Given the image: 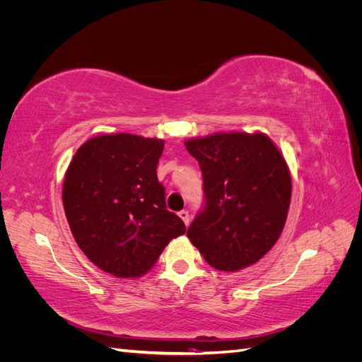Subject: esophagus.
Returning a JSON list of instances; mask_svg holds the SVG:
<instances>
[{
  "mask_svg": "<svg viewBox=\"0 0 362 362\" xmlns=\"http://www.w3.org/2000/svg\"><path fill=\"white\" fill-rule=\"evenodd\" d=\"M178 216L182 218V222H184L185 225H189V222H190V216H189V211H187V210H181V211L178 213Z\"/></svg>",
  "mask_w": 362,
  "mask_h": 362,
  "instance_id": "obj_1",
  "label": "esophagus"
}]
</instances>
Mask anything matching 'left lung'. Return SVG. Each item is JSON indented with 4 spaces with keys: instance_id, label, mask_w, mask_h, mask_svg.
Listing matches in <instances>:
<instances>
[{
    "instance_id": "left-lung-1",
    "label": "left lung",
    "mask_w": 362,
    "mask_h": 362,
    "mask_svg": "<svg viewBox=\"0 0 362 362\" xmlns=\"http://www.w3.org/2000/svg\"><path fill=\"white\" fill-rule=\"evenodd\" d=\"M199 163L204 206L187 229L211 267L235 272L276 243L291 199V177L275 144L262 133H222L185 141Z\"/></svg>"
}]
</instances>
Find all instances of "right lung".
<instances>
[{"instance_id":"obj_1","label":"right lung","mask_w":362,"mask_h":362,"mask_svg":"<svg viewBox=\"0 0 362 362\" xmlns=\"http://www.w3.org/2000/svg\"><path fill=\"white\" fill-rule=\"evenodd\" d=\"M163 148L158 139L98 136L75 152L64 177L63 206L76 245L117 278L145 275L185 233L157 178Z\"/></svg>"}]
</instances>
